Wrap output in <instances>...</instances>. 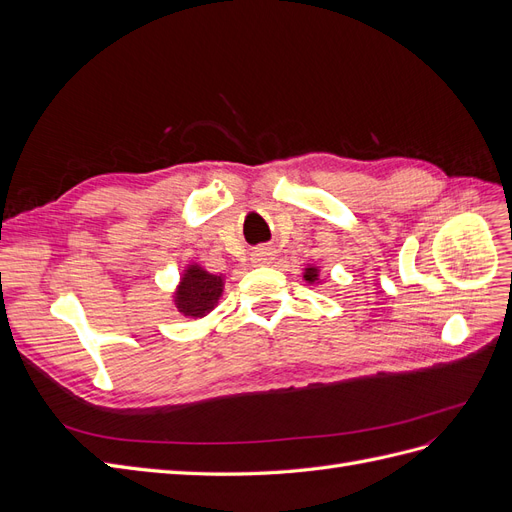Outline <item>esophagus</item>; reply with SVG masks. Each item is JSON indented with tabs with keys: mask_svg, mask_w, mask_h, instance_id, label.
<instances>
[{
	"mask_svg": "<svg viewBox=\"0 0 512 512\" xmlns=\"http://www.w3.org/2000/svg\"><path fill=\"white\" fill-rule=\"evenodd\" d=\"M273 260V250L271 247H256V250L252 252V262H256V265H269V262Z\"/></svg>",
	"mask_w": 512,
	"mask_h": 512,
	"instance_id": "34e87169",
	"label": "esophagus"
}]
</instances>
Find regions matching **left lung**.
Wrapping results in <instances>:
<instances>
[{"instance_id":"1","label":"left lung","mask_w":512,"mask_h":512,"mask_svg":"<svg viewBox=\"0 0 512 512\" xmlns=\"http://www.w3.org/2000/svg\"><path fill=\"white\" fill-rule=\"evenodd\" d=\"M303 277H305V280H307L309 284H314V282L318 280V269H316V267H307V269H305V275H303Z\"/></svg>"}]
</instances>
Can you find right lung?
<instances>
[{"label": "right lung", "instance_id": "1", "mask_svg": "<svg viewBox=\"0 0 512 512\" xmlns=\"http://www.w3.org/2000/svg\"><path fill=\"white\" fill-rule=\"evenodd\" d=\"M222 277L211 275L200 269L198 265H190L181 277L179 290L175 292L177 309L185 316L203 318L218 303L222 294Z\"/></svg>", "mask_w": 512, "mask_h": 512}]
</instances>
